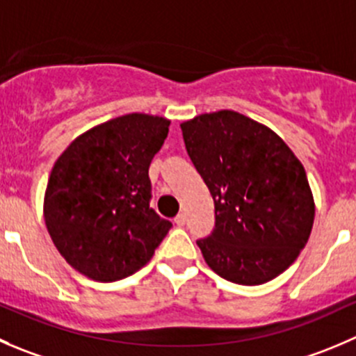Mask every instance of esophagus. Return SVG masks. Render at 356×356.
Instances as JSON below:
<instances>
[{
    "mask_svg": "<svg viewBox=\"0 0 356 356\" xmlns=\"http://www.w3.org/2000/svg\"><path fill=\"white\" fill-rule=\"evenodd\" d=\"M174 222L177 224V226H184V224H186L184 213H177V216H175V219H174Z\"/></svg>",
    "mask_w": 356,
    "mask_h": 356,
    "instance_id": "esophagus-1",
    "label": "esophagus"
}]
</instances>
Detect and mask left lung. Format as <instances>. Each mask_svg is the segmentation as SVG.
<instances>
[{
    "label": "left lung",
    "instance_id": "obj_1",
    "mask_svg": "<svg viewBox=\"0 0 356 356\" xmlns=\"http://www.w3.org/2000/svg\"><path fill=\"white\" fill-rule=\"evenodd\" d=\"M181 129L216 207L212 234L196 241L210 270L240 285L277 278L315 219L302 163L273 130L236 111L200 115Z\"/></svg>",
    "mask_w": 356,
    "mask_h": 356
}]
</instances>
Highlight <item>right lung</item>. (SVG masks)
<instances>
[{
	"label": "right lung",
	"mask_w": 356,
	"mask_h": 356,
	"mask_svg": "<svg viewBox=\"0 0 356 356\" xmlns=\"http://www.w3.org/2000/svg\"><path fill=\"white\" fill-rule=\"evenodd\" d=\"M170 122L132 115L76 137L51 168L44 224L62 257L85 277L116 282L149 262L172 227L149 207V165Z\"/></svg>",
	"instance_id": "right-lung-1"
}]
</instances>
